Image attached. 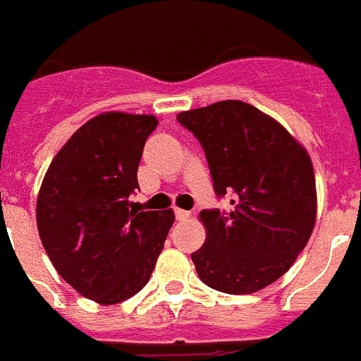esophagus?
Listing matches in <instances>:
<instances>
[{
	"label": "esophagus",
	"instance_id": "esophagus-1",
	"mask_svg": "<svg viewBox=\"0 0 361 361\" xmlns=\"http://www.w3.org/2000/svg\"><path fill=\"white\" fill-rule=\"evenodd\" d=\"M176 217H178L180 221H183V219H189V217H191V212L181 210V208H176Z\"/></svg>",
	"mask_w": 361,
	"mask_h": 361
}]
</instances>
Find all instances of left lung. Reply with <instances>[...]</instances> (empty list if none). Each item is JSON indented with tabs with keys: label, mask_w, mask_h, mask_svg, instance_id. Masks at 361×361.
<instances>
[{
	"label": "left lung",
	"mask_w": 361,
	"mask_h": 361,
	"mask_svg": "<svg viewBox=\"0 0 361 361\" xmlns=\"http://www.w3.org/2000/svg\"><path fill=\"white\" fill-rule=\"evenodd\" d=\"M202 145L217 197L231 212H200L206 240L191 259L214 290L244 295L290 271L316 224L309 151L279 121L240 100L178 114Z\"/></svg>",
	"instance_id": "1"
}]
</instances>
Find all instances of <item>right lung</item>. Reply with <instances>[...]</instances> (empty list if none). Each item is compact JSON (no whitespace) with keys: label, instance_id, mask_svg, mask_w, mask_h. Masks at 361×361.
<instances>
[{"label":"right lung","instance_id":"1","mask_svg":"<svg viewBox=\"0 0 361 361\" xmlns=\"http://www.w3.org/2000/svg\"><path fill=\"white\" fill-rule=\"evenodd\" d=\"M155 115L106 111L87 121L49 164L37 195V231L56 272L87 299L115 305L151 279L174 224L172 210L128 200Z\"/></svg>","mask_w":361,"mask_h":361}]
</instances>
